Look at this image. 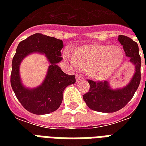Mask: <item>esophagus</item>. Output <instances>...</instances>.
Here are the masks:
<instances>
[{
	"instance_id": "esophagus-1",
	"label": "esophagus",
	"mask_w": 146,
	"mask_h": 146,
	"mask_svg": "<svg viewBox=\"0 0 146 146\" xmlns=\"http://www.w3.org/2000/svg\"><path fill=\"white\" fill-rule=\"evenodd\" d=\"M82 76L81 75H76V81H79V80H80L81 79H82Z\"/></svg>"
}]
</instances>
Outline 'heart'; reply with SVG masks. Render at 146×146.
I'll list each match as a JSON object with an SVG mask.
<instances>
[{
    "label": "heart",
    "mask_w": 146,
    "mask_h": 146,
    "mask_svg": "<svg viewBox=\"0 0 146 146\" xmlns=\"http://www.w3.org/2000/svg\"><path fill=\"white\" fill-rule=\"evenodd\" d=\"M64 57L73 66L88 72L94 80H103L121 66L124 53L117 45L92 44L82 47L76 53L67 48L64 50Z\"/></svg>",
    "instance_id": "heart-1"
}]
</instances>
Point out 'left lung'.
I'll return each instance as SVG.
<instances>
[{"mask_svg":"<svg viewBox=\"0 0 146 146\" xmlns=\"http://www.w3.org/2000/svg\"><path fill=\"white\" fill-rule=\"evenodd\" d=\"M118 41L123 45L128 62L134 66L135 72L127 86L113 89L108 81L94 82L88 80L90 89L83 96V100L89 108L103 113H113L122 109L133 97L141 80V58L136 42L125 35H119Z\"/></svg>","mask_w":146,"mask_h":146,"instance_id":"8db88e82","label":"left lung"}]
</instances>
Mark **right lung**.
Segmentation results:
<instances>
[{
	"label": "right lung",
	"instance_id": "right-lung-1",
	"mask_svg": "<svg viewBox=\"0 0 146 146\" xmlns=\"http://www.w3.org/2000/svg\"><path fill=\"white\" fill-rule=\"evenodd\" d=\"M62 40L36 33L22 41L17 46L12 61L10 83L17 99L23 108L35 114H47L59 108L64 89L76 82L75 76L64 73L57 64L61 61ZM33 52L44 54L50 64L46 76L35 88L26 87L21 82L19 66L22 60Z\"/></svg>",
	"mask_w": 146,
	"mask_h": 146
}]
</instances>
